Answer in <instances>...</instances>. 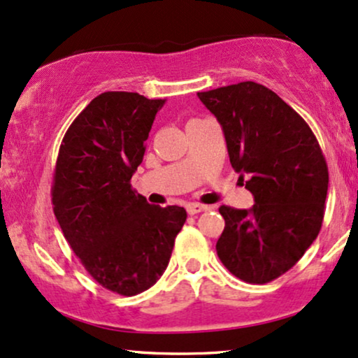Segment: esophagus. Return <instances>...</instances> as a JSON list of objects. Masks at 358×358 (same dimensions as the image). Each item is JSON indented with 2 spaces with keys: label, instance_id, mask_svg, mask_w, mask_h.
<instances>
[{
  "label": "esophagus",
  "instance_id": "esophagus-1",
  "mask_svg": "<svg viewBox=\"0 0 358 358\" xmlns=\"http://www.w3.org/2000/svg\"><path fill=\"white\" fill-rule=\"evenodd\" d=\"M205 210H206V206H205V205H200V203H190V205H187V212H188V215L201 213V212H205Z\"/></svg>",
  "mask_w": 358,
  "mask_h": 358
}]
</instances>
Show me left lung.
<instances>
[{
  "label": "left lung",
  "instance_id": "8db88e82",
  "mask_svg": "<svg viewBox=\"0 0 358 358\" xmlns=\"http://www.w3.org/2000/svg\"><path fill=\"white\" fill-rule=\"evenodd\" d=\"M217 116L228 157L255 205H222V264L247 283H268L294 266L317 238L325 213L329 168L315 135L277 93L242 81L198 93Z\"/></svg>",
  "mask_w": 358,
  "mask_h": 358
}]
</instances>
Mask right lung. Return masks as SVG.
<instances>
[{
	"label": "right lung",
	"mask_w": 358,
	"mask_h": 358,
	"mask_svg": "<svg viewBox=\"0 0 358 358\" xmlns=\"http://www.w3.org/2000/svg\"><path fill=\"white\" fill-rule=\"evenodd\" d=\"M165 100L105 92L76 116L59 146L51 201L86 272L118 295L148 290L165 272L187 212L150 205L130 180Z\"/></svg>",
	"instance_id": "1"
}]
</instances>
